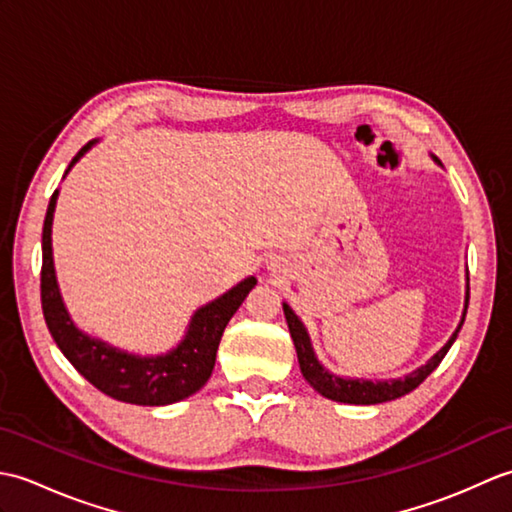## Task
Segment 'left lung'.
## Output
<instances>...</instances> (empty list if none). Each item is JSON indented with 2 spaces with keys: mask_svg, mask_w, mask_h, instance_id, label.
Here are the masks:
<instances>
[{
  "mask_svg": "<svg viewBox=\"0 0 512 512\" xmlns=\"http://www.w3.org/2000/svg\"><path fill=\"white\" fill-rule=\"evenodd\" d=\"M436 165L442 167V162L431 156ZM284 306V314L288 321V330L292 336V343H295L297 358H299V367L303 378L308 380L310 387L314 391H319L321 396L336 400V402H347V405H378V402H387V400H396L400 396L409 394V391L416 389L424 378H427L433 369L440 365V361L447 352L451 350L453 341L458 339V332L462 330V323L466 317V308H469V273H466V292H464V310L458 328L449 336V341L444 343L440 350L433 354L427 363L413 369V372L400 376V378H385V380H369V378H350V376H339L330 372L325 367L317 354H314V347L310 341V334L306 330V325L297 317L295 310H292L288 303H281Z\"/></svg>",
  "mask_w": 512,
  "mask_h": 512,
  "instance_id": "1",
  "label": "left lung"
}]
</instances>
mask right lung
I'll use <instances>...</instances> for the list:
<instances>
[{"mask_svg": "<svg viewBox=\"0 0 512 512\" xmlns=\"http://www.w3.org/2000/svg\"><path fill=\"white\" fill-rule=\"evenodd\" d=\"M96 143L99 140H92L72 158L65 176ZM57 198L59 189L50 198L41 237V308L54 343L85 380L121 402L162 407L193 396L211 378L217 345H220L226 323L242 306L248 292L257 286V279L250 275L224 292L222 297L195 310L187 332L169 352L143 356L121 350V347L81 330L65 308L52 257V220Z\"/></svg>", "mask_w": 512, "mask_h": 512, "instance_id": "right-lung-1", "label": "right lung"}]
</instances>
